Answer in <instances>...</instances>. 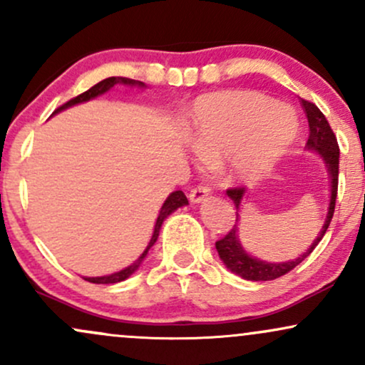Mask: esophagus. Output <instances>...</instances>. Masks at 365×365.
I'll return each mask as SVG.
<instances>
[{
	"instance_id": "esophagus-1",
	"label": "esophagus",
	"mask_w": 365,
	"mask_h": 365,
	"mask_svg": "<svg viewBox=\"0 0 365 365\" xmlns=\"http://www.w3.org/2000/svg\"><path fill=\"white\" fill-rule=\"evenodd\" d=\"M209 192H211V188L207 185H195L194 188H190V192H188V199H190L192 204H197L200 202V200L206 199Z\"/></svg>"
}]
</instances>
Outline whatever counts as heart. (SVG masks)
<instances>
[{
  "label": "heart",
  "mask_w": 365,
  "mask_h": 365,
  "mask_svg": "<svg viewBox=\"0 0 365 365\" xmlns=\"http://www.w3.org/2000/svg\"><path fill=\"white\" fill-rule=\"evenodd\" d=\"M297 118L292 110L255 91H220L197 99L192 137L206 161L233 156L242 177H255L292 144Z\"/></svg>",
  "instance_id": "1"
}]
</instances>
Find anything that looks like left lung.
<instances>
[{
    "mask_svg": "<svg viewBox=\"0 0 365 365\" xmlns=\"http://www.w3.org/2000/svg\"><path fill=\"white\" fill-rule=\"evenodd\" d=\"M302 106L305 110V115H307L309 121V139L307 145L314 150L321 154L324 158L326 165H328L329 173H331V202H329V211L328 216H326V223L322 226L319 237L314 240L311 249L307 250L304 255H300L299 259L290 262H282V264H267L262 261H257V259L250 257L244 252L240 242L237 238V225L230 230L228 233L223 238L216 242V250L220 254L221 261H223L233 273L242 276L244 279H250V282H269V279H276L279 276L290 273L293 267L299 266L300 262L307 257L309 254L316 249V245L319 244L321 238L324 237L326 230L333 220L334 206H336V194H338V166H340V148H338L336 135H334L333 128L329 127L328 120L322 115L319 108L311 101H305L302 99ZM230 199L233 200L235 207L238 209L240 206L242 195H244V187H230L226 190Z\"/></svg>",
    "mask_w": 365,
    "mask_h": 365,
    "instance_id": "obj_1",
    "label": "left lung"
}]
</instances>
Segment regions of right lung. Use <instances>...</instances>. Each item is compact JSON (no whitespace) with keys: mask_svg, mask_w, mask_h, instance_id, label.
Wrapping results in <instances>:
<instances>
[{"mask_svg":"<svg viewBox=\"0 0 365 365\" xmlns=\"http://www.w3.org/2000/svg\"><path fill=\"white\" fill-rule=\"evenodd\" d=\"M115 83H127V86H133V83H139V86H144V83H142V82H135V81H132V78H127V77H110V78H104V81L98 82V83H96V86H92L89 91L82 92V94H78L77 98H72V99H70V101H66L65 104H61V106L58 108V110L54 111V113H58V111L65 110V108H68V106H73V104H77V103L89 101V99L96 98V96L103 94V92H106V91H110L111 87L115 86ZM54 113H53V115H54ZM185 204H188V200H187V197H185V194H183L182 190H175L173 194H170L168 199H166V200H165V204H163L161 211H159V216H158L156 226H154L153 238H150V242H149L148 249L144 250V254H142L140 257L137 259V261L132 264V266L125 267V269L118 271V273L110 274V276H101V278H86V282L98 283V284H111V283H118V282H123V279H127L128 276L132 274L133 271H135L137 267L140 266L142 259H144L145 255H148L149 249H150V247L154 245V242L158 240L159 230H161V225H163V221H165V217H168V216L171 215V212L175 211V209H178V207L185 206Z\"/></svg>","mask_w":365,"mask_h":365,"instance_id":"right-lung-1","label":"right lung"}]
</instances>
